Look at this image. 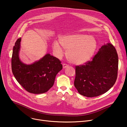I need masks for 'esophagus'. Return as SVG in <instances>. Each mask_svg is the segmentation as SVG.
Listing matches in <instances>:
<instances>
[{"label":"esophagus","mask_w":127,"mask_h":127,"mask_svg":"<svg viewBox=\"0 0 127 127\" xmlns=\"http://www.w3.org/2000/svg\"><path fill=\"white\" fill-rule=\"evenodd\" d=\"M68 67V65L67 64H63V68H67Z\"/></svg>","instance_id":"1"}]
</instances>
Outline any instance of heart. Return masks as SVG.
I'll use <instances>...</instances> for the list:
<instances>
[{
    "label": "heart",
    "mask_w": 127,
    "mask_h": 127,
    "mask_svg": "<svg viewBox=\"0 0 127 127\" xmlns=\"http://www.w3.org/2000/svg\"><path fill=\"white\" fill-rule=\"evenodd\" d=\"M59 42L66 50L69 61L76 64L87 63L94 56L97 48V41L93 36L81 34L64 35L59 38ZM57 41L52 43L55 54L58 57L63 55L62 47Z\"/></svg>",
    "instance_id": "b5f03b06"
}]
</instances>
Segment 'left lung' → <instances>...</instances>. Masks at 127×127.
I'll use <instances>...</instances> for the list:
<instances>
[{"label":"left lung","mask_w":127,"mask_h":127,"mask_svg":"<svg viewBox=\"0 0 127 127\" xmlns=\"http://www.w3.org/2000/svg\"><path fill=\"white\" fill-rule=\"evenodd\" d=\"M118 66L117 51L111 43L104 44L92 61L76 66L75 88L80 94L97 97L108 92L115 84Z\"/></svg>","instance_id":"8db88e82"}]
</instances>
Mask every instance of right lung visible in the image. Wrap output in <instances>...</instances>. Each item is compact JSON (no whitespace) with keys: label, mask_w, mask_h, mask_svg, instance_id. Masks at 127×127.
I'll return each instance as SVG.
<instances>
[{"label":"right lung","mask_w":127,"mask_h":127,"mask_svg":"<svg viewBox=\"0 0 127 127\" xmlns=\"http://www.w3.org/2000/svg\"><path fill=\"white\" fill-rule=\"evenodd\" d=\"M21 37L15 43L11 60L12 70L17 82L29 93L39 94L47 92L54 84L58 73L62 69L60 60L50 53L30 64L19 58Z\"/></svg>","instance_id":"1"}]
</instances>
